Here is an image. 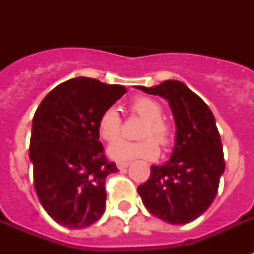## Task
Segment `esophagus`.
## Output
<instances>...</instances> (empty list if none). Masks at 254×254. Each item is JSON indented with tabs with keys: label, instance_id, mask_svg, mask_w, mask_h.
Instances as JSON below:
<instances>
[{
	"label": "esophagus",
	"instance_id": "1",
	"mask_svg": "<svg viewBox=\"0 0 254 254\" xmlns=\"http://www.w3.org/2000/svg\"><path fill=\"white\" fill-rule=\"evenodd\" d=\"M129 165H130V162H117V167L120 170L127 169V167H129Z\"/></svg>",
	"mask_w": 254,
	"mask_h": 254
}]
</instances>
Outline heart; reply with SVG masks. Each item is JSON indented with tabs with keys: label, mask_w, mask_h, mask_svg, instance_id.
Here are the masks:
<instances>
[{
	"label": "heart",
	"mask_w": 254,
	"mask_h": 254,
	"mask_svg": "<svg viewBox=\"0 0 254 254\" xmlns=\"http://www.w3.org/2000/svg\"><path fill=\"white\" fill-rule=\"evenodd\" d=\"M130 111L145 120L139 137L143 139L137 142H129L125 139L112 143L108 149V154L115 161H130L135 158L151 159L157 157L159 153V145H167L170 141V127L161 117H162V108L155 100L139 96L135 97L130 103ZM97 130L100 137L107 141L113 142L121 135V119L116 108H108L107 111L100 116ZM154 136L156 140L151 138Z\"/></svg>",
	"instance_id": "heart-1"
}]
</instances>
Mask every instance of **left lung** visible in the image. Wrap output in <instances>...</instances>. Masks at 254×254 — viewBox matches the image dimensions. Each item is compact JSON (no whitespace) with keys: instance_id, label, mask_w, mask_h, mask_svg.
<instances>
[{"instance_id":"obj_1","label":"left lung","mask_w":254,"mask_h":254,"mask_svg":"<svg viewBox=\"0 0 254 254\" xmlns=\"http://www.w3.org/2000/svg\"><path fill=\"white\" fill-rule=\"evenodd\" d=\"M169 103L175 121V145L163 165L137 187L147 211L170 224H186L205 212L216 196L225 170L219 130L208 105L179 80L155 87L135 85Z\"/></svg>"}]
</instances>
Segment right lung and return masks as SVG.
<instances>
[{"label": "right lung", "instance_id": "1", "mask_svg": "<svg viewBox=\"0 0 254 254\" xmlns=\"http://www.w3.org/2000/svg\"><path fill=\"white\" fill-rule=\"evenodd\" d=\"M125 93L123 85L79 76L54 88L34 115L29 155L35 191L65 228L89 227L105 211V178L119 169L104 155L97 124Z\"/></svg>", "mask_w": 254, "mask_h": 254}]
</instances>
